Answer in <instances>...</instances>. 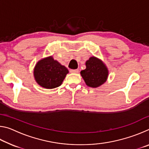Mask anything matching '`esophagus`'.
<instances>
[{
    "mask_svg": "<svg viewBox=\"0 0 149 149\" xmlns=\"http://www.w3.org/2000/svg\"><path fill=\"white\" fill-rule=\"evenodd\" d=\"M70 72L73 73V74H78L79 70H70Z\"/></svg>",
    "mask_w": 149,
    "mask_h": 149,
    "instance_id": "1",
    "label": "esophagus"
}]
</instances>
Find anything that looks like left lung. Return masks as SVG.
Masks as SVG:
<instances>
[{"label":"left lung","instance_id":"1","mask_svg":"<svg viewBox=\"0 0 149 149\" xmlns=\"http://www.w3.org/2000/svg\"><path fill=\"white\" fill-rule=\"evenodd\" d=\"M85 65L86 68L81 71L80 74L87 86L97 88L107 81L109 72L101 60L91 56L85 62Z\"/></svg>","mask_w":149,"mask_h":149}]
</instances>
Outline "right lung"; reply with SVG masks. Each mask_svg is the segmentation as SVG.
Returning a JSON list of instances; mask_svg holds the SVG:
<instances>
[{"label": "right lung", "instance_id": "right-lung-1", "mask_svg": "<svg viewBox=\"0 0 149 149\" xmlns=\"http://www.w3.org/2000/svg\"><path fill=\"white\" fill-rule=\"evenodd\" d=\"M69 71L64 65L50 56L39 60L33 70L35 81L45 89H54L61 85Z\"/></svg>", "mask_w": 149, "mask_h": 149}]
</instances>
